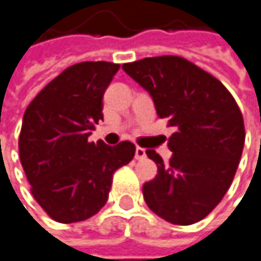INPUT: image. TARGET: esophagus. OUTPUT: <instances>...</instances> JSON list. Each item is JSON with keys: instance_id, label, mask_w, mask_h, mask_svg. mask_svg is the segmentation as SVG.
Here are the masks:
<instances>
[{"instance_id": "1", "label": "esophagus", "mask_w": 261, "mask_h": 261, "mask_svg": "<svg viewBox=\"0 0 261 261\" xmlns=\"http://www.w3.org/2000/svg\"><path fill=\"white\" fill-rule=\"evenodd\" d=\"M145 156H147L145 150H144V148H141V147H138V148H136V151H135V158H136V159H144Z\"/></svg>"}]
</instances>
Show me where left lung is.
Instances as JSON below:
<instances>
[{"instance_id":"obj_1","label":"left lung","mask_w":261,"mask_h":261,"mask_svg":"<svg viewBox=\"0 0 261 261\" xmlns=\"http://www.w3.org/2000/svg\"><path fill=\"white\" fill-rule=\"evenodd\" d=\"M122 69L151 96L158 116L176 128L169 138V164L147 150L158 175L144 184V199L165 221L193 224L232 184L245 145L241 111L220 80L186 59L148 57Z\"/></svg>"}]
</instances>
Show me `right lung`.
Masks as SVG:
<instances>
[{
	"instance_id": "right-lung-1",
	"label": "right lung",
	"mask_w": 261,
	"mask_h": 261,
	"mask_svg": "<svg viewBox=\"0 0 261 261\" xmlns=\"http://www.w3.org/2000/svg\"><path fill=\"white\" fill-rule=\"evenodd\" d=\"M119 65L83 62L65 69L29 103L21 125L20 159L32 195L59 223L96 215L108 199L113 173L133 159L135 144L116 147L88 138L103 120V92Z\"/></svg>"
}]
</instances>
